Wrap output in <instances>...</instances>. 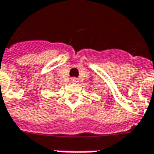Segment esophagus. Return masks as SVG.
Returning a JSON list of instances; mask_svg holds the SVG:
<instances>
[{"mask_svg": "<svg viewBox=\"0 0 154 154\" xmlns=\"http://www.w3.org/2000/svg\"><path fill=\"white\" fill-rule=\"evenodd\" d=\"M71 81H72L73 83H77V82H78V79H76V78H72V79H71Z\"/></svg>", "mask_w": 154, "mask_h": 154, "instance_id": "1", "label": "esophagus"}]
</instances>
